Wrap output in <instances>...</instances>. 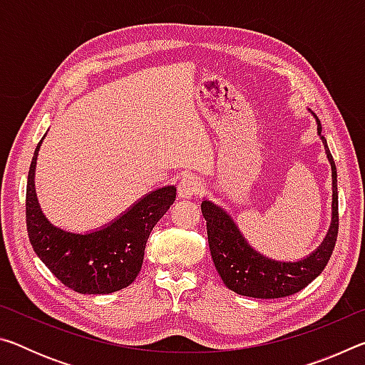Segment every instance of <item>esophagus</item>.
<instances>
[{"instance_id":"34e87169","label":"esophagus","mask_w":365,"mask_h":365,"mask_svg":"<svg viewBox=\"0 0 365 365\" xmlns=\"http://www.w3.org/2000/svg\"><path fill=\"white\" fill-rule=\"evenodd\" d=\"M202 188L201 182L196 177H183L180 183H178V196L182 200H190V197L196 196Z\"/></svg>"}]
</instances>
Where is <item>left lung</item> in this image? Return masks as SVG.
<instances>
[{"label": "left lung", "instance_id": "left-lung-1", "mask_svg": "<svg viewBox=\"0 0 365 365\" xmlns=\"http://www.w3.org/2000/svg\"><path fill=\"white\" fill-rule=\"evenodd\" d=\"M317 119V117H316ZM317 133L322 140L327 158L331 165L333 195H331V224L322 245L307 257L296 262L275 261L252 250L246 242L237 224L224 209L205 200L201 211L206 219L209 250L222 282L232 292L250 298L275 299L285 298L306 288L317 275L322 274L330 261L338 237V188L336 165L333 160L322 127L317 120Z\"/></svg>", "mask_w": 365, "mask_h": 365}]
</instances>
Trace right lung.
<instances>
[{"instance_id":"right-lung-1","label":"right lung","mask_w":365,"mask_h":365,"mask_svg":"<svg viewBox=\"0 0 365 365\" xmlns=\"http://www.w3.org/2000/svg\"><path fill=\"white\" fill-rule=\"evenodd\" d=\"M41 141L36 145L29 170L26 217L30 243L43 264L59 282L82 294L119 292L137 279L145 246L153 227L174 205L177 188L163 187L100 230L72 233L54 227L43 215L35 193V165Z\"/></svg>"}]
</instances>
